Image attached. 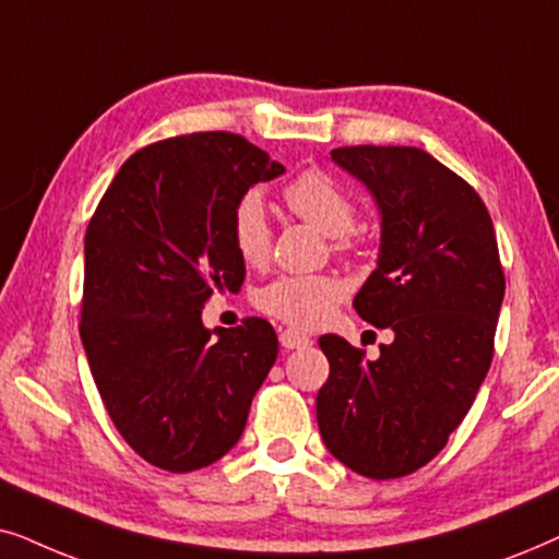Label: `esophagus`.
Listing matches in <instances>:
<instances>
[{"instance_id":"1","label":"esophagus","mask_w":559,"mask_h":559,"mask_svg":"<svg viewBox=\"0 0 559 559\" xmlns=\"http://www.w3.org/2000/svg\"><path fill=\"white\" fill-rule=\"evenodd\" d=\"M281 345H284L286 349H301V347H309L311 345V337H307V334L296 332V330H284L281 332Z\"/></svg>"}]
</instances>
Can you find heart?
I'll return each mask as SVG.
<instances>
[{"label": "heart", "mask_w": 559, "mask_h": 559, "mask_svg": "<svg viewBox=\"0 0 559 559\" xmlns=\"http://www.w3.org/2000/svg\"><path fill=\"white\" fill-rule=\"evenodd\" d=\"M284 202L296 217L314 225L332 237V250H355L353 227L357 206L330 176L322 170H307L284 189ZM233 245L242 263L263 265L271 255V219L258 193H245L233 212ZM345 281L332 273L281 275L255 294V304L267 317L296 330H317L330 322L345 299Z\"/></svg>", "instance_id": "1"}]
</instances>
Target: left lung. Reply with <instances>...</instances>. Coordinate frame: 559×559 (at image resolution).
Masks as SVG:
<instances>
[{
  "label": "left lung",
  "mask_w": 559,
  "mask_h": 559,
  "mask_svg": "<svg viewBox=\"0 0 559 559\" xmlns=\"http://www.w3.org/2000/svg\"><path fill=\"white\" fill-rule=\"evenodd\" d=\"M381 210V255L353 307L393 342L381 357L319 337L330 378L317 393L326 450L373 480L440 455L493 360L506 278L490 214L471 183L419 147H334Z\"/></svg>",
  "instance_id": "1"
}]
</instances>
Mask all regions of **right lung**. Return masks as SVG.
Listing matches in <instances>:
<instances>
[{
	"instance_id": "right-lung-1",
	"label": "right lung",
	"mask_w": 559,
	"mask_h": 559,
	"mask_svg": "<svg viewBox=\"0 0 559 559\" xmlns=\"http://www.w3.org/2000/svg\"><path fill=\"white\" fill-rule=\"evenodd\" d=\"M284 170L235 132L168 138L122 163L88 222L81 342L109 419L160 471L227 455L278 355L271 322L210 332L202 309L245 281L235 204Z\"/></svg>"
}]
</instances>
